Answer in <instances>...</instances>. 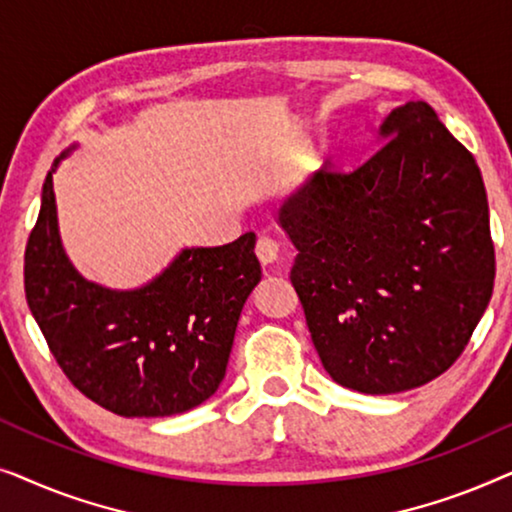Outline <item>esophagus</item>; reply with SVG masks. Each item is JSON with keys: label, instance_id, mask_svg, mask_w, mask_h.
<instances>
[{"label": "esophagus", "instance_id": "34e87169", "mask_svg": "<svg viewBox=\"0 0 512 512\" xmlns=\"http://www.w3.org/2000/svg\"><path fill=\"white\" fill-rule=\"evenodd\" d=\"M256 256H258V261H261L263 265L277 263V258H279V242L275 240V237H268V235L258 237Z\"/></svg>", "mask_w": 512, "mask_h": 512}]
</instances>
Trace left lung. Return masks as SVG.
<instances>
[{
  "label": "left lung",
  "instance_id": "obj_1",
  "mask_svg": "<svg viewBox=\"0 0 512 512\" xmlns=\"http://www.w3.org/2000/svg\"><path fill=\"white\" fill-rule=\"evenodd\" d=\"M354 172L319 170L279 207L291 284L326 373L398 394L459 359L494 289L480 167L426 102L396 107Z\"/></svg>",
  "mask_w": 512,
  "mask_h": 512
}]
</instances>
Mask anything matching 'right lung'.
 <instances>
[{
  "label": "right lung",
  "mask_w": 512,
  "mask_h": 512,
  "mask_svg": "<svg viewBox=\"0 0 512 512\" xmlns=\"http://www.w3.org/2000/svg\"><path fill=\"white\" fill-rule=\"evenodd\" d=\"M72 151V149H69ZM53 163L25 249V296L69 382L121 417H170L219 389L235 328L261 282L256 235L191 247L132 291L88 282L58 233Z\"/></svg>",
  "instance_id": "add662e5"
}]
</instances>
